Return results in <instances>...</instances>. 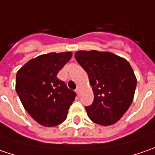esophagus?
<instances>
[{"instance_id":"obj_1","label":"esophagus","mask_w":155,"mask_h":155,"mask_svg":"<svg viewBox=\"0 0 155 155\" xmlns=\"http://www.w3.org/2000/svg\"><path fill=\"white\" fill-rule=\"evenodd\" d=\"M76 91V93H77V95H78V96H79V94H80V89H79V87H78V88L76 89V91Z\"/></svg>"}]
</instances>
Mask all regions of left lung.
Returning <instances> with one entry per match:
<instances>
[{
    "label": "left lung",
    "instance_id": "left-lung-1",
    "mask_svg": "<svg viewBox=\"0 0 155 155\" xmlns=\"http://www.w3.org/2000/svg\"><path fill=\"white\" fill-rule=\"evenodd\" d=\"M75 58L87 72L94 93L93 104L85 108L88 116L102 126L115 124L134 99L137 79L130 64L110 51H78Z\"/></svg>",
    "mask_w": 155,
    "mask_h": 155
}]
</instances>
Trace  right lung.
I'll return each mask as SVG.
<instances>
[{
    "instance_id": "add662e5",
    "label": "right lung",
    "mask_w": 155,
    "mask_h": 155,
    "mask_svg": "<svg viewBox=\"0 0 155 155\" xmlns=\"http://www.w3.org/2000/svg\"><path fill=\"white\" fill-rule=\"evenodd\" d=\"M71 57V51L42 54L17 71L15 90L21 104L33 120L44 127L62 123L74 102L76 93L57 78Z\"/></svg>"
}]
</instances>
